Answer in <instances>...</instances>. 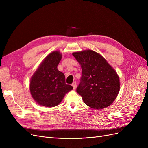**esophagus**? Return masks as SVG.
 Returning a JSON list of instances; mask_svg holds the SVG:
<instances>
[{
    "label": "esophagus",
    "instance_id": "1",
    "mask_svg": "<svg viewBox=\"0 0 148 148\" xmlns=\"http://www.w3.org/2000/svg\"><path fill=\"white\" fill-rule=\"evenodd\" d=\"M72 86H73L74 89H76V87H77V84H76V83H75V82H73V84H72Z\"/></svg>",
    "mask_w": 148,
    "mask_h": 148
}]
</instances>
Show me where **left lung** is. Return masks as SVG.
Segmentation results:
<instances>
[{
	"label": "left lung",
	"mask_w": 148,
	"mask_h": 148,
	"mask_svg": "<svg viewBox=\"0 0 148 148\" xmlns=\"http://www.w3.org/2000/svg\"><path fill=\"white\" fill-rule=\"evenodd\" d=\"M73 55L82 69L77 92L84 103L98 110L111 105L120 90L119 77L113 68L100 54L91 50L74 52Z\"/></svg>",
	"instance_id": "obj_1"
}]
</instances>
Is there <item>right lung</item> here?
Wrapping results in <instances>:
<instances>
[{"label":"right lung","instance_id":"add662e5","mask_svg":"<svg viewBox=\"0 0 148 148\" xmlns=\"http://www.w3.org/2000/svg\"><path fill=\"white\" fill-rule=\"evenodd\" d=\"M62 57L59 51L51 52L44 58L31 77L30 94L39 105L55 107L73 89L71 85L66 84L64 74L58 69Z\"/></svg>","mask_w":148,"mask_h":148}]
</instances>
